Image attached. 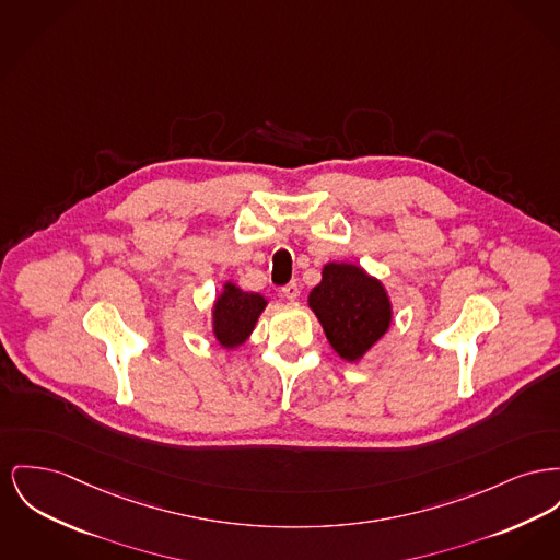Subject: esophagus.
<instances>
[{
	"mask_svg": "<svg viewBox=\"0 0 560 560\" xmlns=\"http://www.w3.org/2000/svg\"><path fill=\"white\" fill-rule=\"evenodd\" d=\"M279 294L283 298H288V300H296L300 296V288H298L296 281H290L288 285H283L281 290H279Z\"/></svg>",
	"mask_w": 560,
	"mask_h": 560,
	"instance_id": "1",
	"label": "esophagus"
}]
</instances>
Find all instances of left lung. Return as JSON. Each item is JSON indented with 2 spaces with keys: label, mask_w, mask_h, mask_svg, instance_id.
<instances>
[{
  "label": "left lung",
  "mask_w": 560,
  "mask_h": 560,
  "mask_svg": "<svg viewBox=\"0 0 560 560\" xmlns=\"http://www.w3.org/2000/svg\"><path fill=\"white\" fill-rule=\"evenodd\" d=\"M308 304L331 349L347 362H358L392 324L383 285L353 264H326L324 279L311 292Z\"/></svg>",
  "instance_id": "obj_1"
}]
</instances>
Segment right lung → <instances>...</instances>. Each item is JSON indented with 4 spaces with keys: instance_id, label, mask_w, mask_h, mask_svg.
<instances>
[{
    "instance_id": "add662e5",
    "label": "right lung",
    "mask_w": 560,
    "mask_h": 560,
    "mask_svg": "<svg viewBox=\"0 0 560 560\" xmlns=\"http://www.w3.org/2000/svg\"><path fill=\"white\" fill-rule=\"evenodd\" d=\"M266 300L260 294H247L226 283L224 294L218 298L213 308V334L224 347H236L252 334Z\"/></svg>"
}]
</instances>
